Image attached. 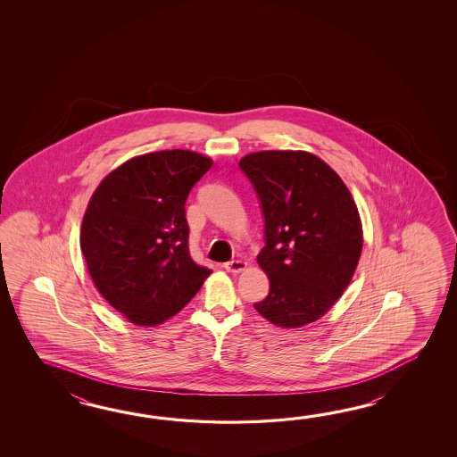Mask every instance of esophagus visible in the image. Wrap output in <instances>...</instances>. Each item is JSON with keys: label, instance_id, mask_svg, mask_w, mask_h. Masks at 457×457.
<instances>
[{"label": "esophagus", "instance_id": "esophagus-1", "mask_svg": "<svg viewBox=\"0 0 457 457\" xmlns=\"http://www.w3.org/2000/svg\"><path fill=\"white\" fill-rule=\"evenodd\" d=\"M246 268V262L242 260H233V262H224V270L230 272H242Z\"/></svg>", "mask_w": 457, "mask_h": 457}]
</instances>
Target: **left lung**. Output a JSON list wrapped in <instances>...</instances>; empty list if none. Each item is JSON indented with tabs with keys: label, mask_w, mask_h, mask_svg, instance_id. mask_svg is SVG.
I'll list each match as a JSON object with an SVG mask.
<instances>
[{
	"label": "left lung",
	"mask_w": 457,
	"mask_h": 457,
	"mask_svg": "<svg viewBox=\"0 0 457 457\" xmlns=\"http://www.w3.org/2000/svg\"><path fill=\"white\" fill-rule=\"evenodd\" d=\"M238 166L264 217L258 264L270 294L254 309L282 328L319 320L360 262L362 227L353 195L330 166L301 150L256 152Z\"/></svg>",
	"instance_id": "1"
}]
</instances>
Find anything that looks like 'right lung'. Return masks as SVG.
Wrapping results in <instances>:
<instances>
[{"mask_svg":"<svg viewBox=\"0 0 457 457\" xmlns=\"http://www.w3.org/2000/svg\"><path fill=\"white\" fill-rule=\"evenodd\" d=\"M211 166L189 150L146 154L109 173L91 195L79 246L97 291L127 320L163 323L212 272L189 254L185 209Z\"/></svg>","mask_w":457,"mask_h":457,"instance_id":"right-lung-1","label":"right lung"}]
</instances>
